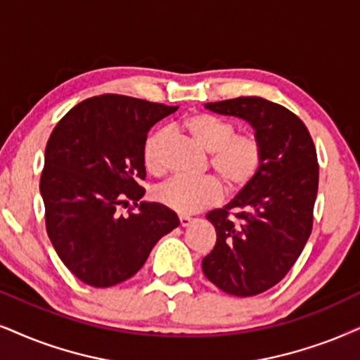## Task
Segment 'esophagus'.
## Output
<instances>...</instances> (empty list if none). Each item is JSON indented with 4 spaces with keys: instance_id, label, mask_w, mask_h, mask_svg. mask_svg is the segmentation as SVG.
<instances>
[{
    "instance_id": "34e87169",
    "label": "esophagus",
    "mask_w": 360,
    "mask_h": 360,
    "mask_svg": "<svg viewBox=\"0 0 360 360\" xmlns=\"http://www.w3.org/2000/svg\"><path fill=\"white\" fill-rule=\"evenodd\" d=\"M191 222H193V219H191L189 216H179V226L181 227H188Z\"/></svg>"
}]
</instances>
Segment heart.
<instances>
[{"label": "heart", "mask_w": 360, "mask_h": 360, "mask_svg": "<svg viewBox=\"0 0 360 360\" xmlns=\"http://www.w3.org/2000/svg\"><path fill=\"white\" fill-rule=\"evenodd\" d=\"M186 131L211 153L209 166L227 191L238 193L256 179L264 165V144L251 131L238 133L233 121L209 112H195L184 121ZM169 134L158 129L148 136L143 148V162L149 174L166 172V146ZM222 188L216 177L202 179L174 177L154 191L159 204L179 214H193L221 201Z\"/></svg>", "instance_id": "b5f03b06"}]
</instances>
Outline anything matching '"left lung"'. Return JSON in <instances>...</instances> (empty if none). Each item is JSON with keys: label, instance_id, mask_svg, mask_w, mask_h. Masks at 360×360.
<instances>
[{"label": "left lung", "instance_id": "1", "mask_svg": "<svg viewBox=\"0 0 360 360\" xmlns=\"http://www.w3.org/2000/svg\"><path fill=\"white\" fill-rule=\"evenodd\" d=\"M206 108L249 121L264 144V165L224 207L207 212L216 245L202 259L204 276L221 290L251 297L284 279L312 233L319 162L311 133L288 108L240 96Z\"/></svg>", "mask_w": 360, "mask_h": 360}]
</instances>
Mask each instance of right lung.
<instances>
[{
    "label": "right lung",
    "mask_w": 360,
    "mask_h": 360,
    "mask_svg": "<svg viewBox=\"0 0 360 360\" xmlns=\"http://www.w3.org/2000/svg\"><path fill=\"white\" fill-rule=\"evenodd\" d=\"M176 109L101 94L76 104L54 126L39 181L44 221L59 259L84 284L111 288L133 277L154 244L179 226L162 204L138 202L146 193L139 183L146 179L149 127Z\"/></svg>",
    "instance_id": "add662e5"
}]
</instances>
